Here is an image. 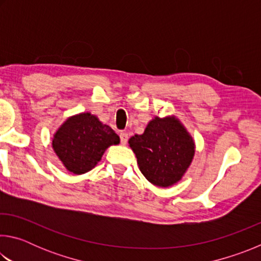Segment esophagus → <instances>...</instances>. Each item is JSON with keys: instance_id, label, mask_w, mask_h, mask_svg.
<instances>
[{"instance_id": "34e87169", "label": "esophagus", "mask_w": 261, "mask_h": 261, "mask_svg": "<svg viewBox=\"0 0 261 261\" xmlns=\"http://www.w3.org/2000/svg\"><path fill=\"white\" fill-rule=\"evenodd\" d=\"M120 138H121V143H122L123 145H124V144H126L127 138H129V137H127L126 132H121V134H120Z\"/></svg>"}]
</instances>
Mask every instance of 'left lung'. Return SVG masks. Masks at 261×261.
<instances>
[{
	"label": "left lung",
	"mask_w": 261,
	"mask_h": 261,
	"mask_svg": "<svg viewBox=\"0 0 261 261\" xmlns=\"http://www.w3.org/2000/svg\"><path fill=\"white\" fill-rule=\"evenodd\" d=\"M139 169L148 182L168 188L179 182L193 160L196 145L177 117L155 116L143 135L129 139Z\"/></svg>",
	"instance_id": "left-lung-1"
}]
</instances>
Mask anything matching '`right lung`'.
Listing matches in <instances>:
<instances>
[{
	"label": "right lung",
	"mask_w": 261,
	"mask_h": 261,
	"mask_svg": "<svg viewBox=\"0 0 261 261\" xmlns=\"http://www.w3.org/2000/svg\"><path fill=\"white\" fill-rule=\"evenodd\" d=\"M117 144H120V137L91 113L70 116L53 138V148L57 158L65 169L74 175L93 169L106 149Z\"/></svg>",
	"instance_id": "add662e5"
}]
</instances>
